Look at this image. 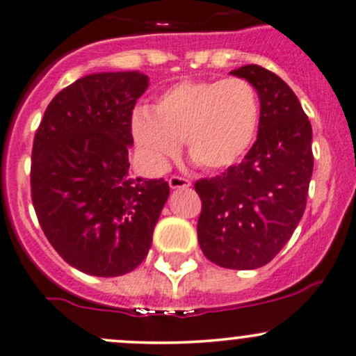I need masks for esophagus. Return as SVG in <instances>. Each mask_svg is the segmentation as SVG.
Wrapping results in <instances>:
<instances>
[{
  "instance_id": "34e87169",
  "label": "esophagus",
  "mask_w": 356,
  "mask_h": 356,
  "mask_svg": "<svg viewBox=\"0 0 356 356\" xmlns=\"http://www.w3.org/2000/svg\"><path fill=\"white\" fill-rule=\"evenodd\" d=\"M168 186H170L172 189H184L189 188L191 181L186 177H181V175H172V177L168 179Z\"/></svg>"
}]
</instances>
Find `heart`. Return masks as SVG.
Wrapping results in <instances>:
<instances>
[{
  "instance_id": "b5f03b06",
  "label": "heart",
  "mask_w": 356,
  "mask_h": 356,
  "mask_svg": "<svg viewBox=\"0 0 356 356\" xmlns=\"http://www.w3.org/2000/svg\"><path fill=\"white\" fill-rule=\"evenodd\" d=\"M261 106L256 88L238 76L184 80L163 90L152 112L136 109L131 133L145 163L162 170L184 140L189 156L209 172L235 165L252 145Z\"/></svg>"
}]
</instances>
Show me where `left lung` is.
<instances>
[{
  "mask_svg": "<svg viewBox=\"0 0 356 356\" xmlns=\"http://www.w3.org/2000/svg\"><path fill=\"white\" fill-rule=\"evenodd\" d=\"M259 95L257 140L241 163L222 175L200 179L197 242L211 263L228 269L268 264L305 211L312 177V128L297 95L263 66L230 71Z\"/></svg>",
  "mask_w": 356,
  "mask_h": 356,
  "instance_id": "8db88e82",
  "label": "left lung"
}]
</instances>
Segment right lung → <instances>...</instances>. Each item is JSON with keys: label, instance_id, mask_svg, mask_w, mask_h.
Listing matches in <instances>:
<instances>
[{"label": "right lung", "instance_id": "obj_1", "mask_svg": "<svg viewBox=\"0 0 356 356\" xmlns=\"http://www.w3.org/2000/svg\"><path fill=\"white\" fill-rule=\"evenodd\" d=\"M147 88L138 71L87 74L51 100L33 138L35 215L56 252L87 275L140 266L170 193L163 179L128 175L131 118Z\"/></svg>", "mask_w": 356, "mask_h": 356}]
</instances>
